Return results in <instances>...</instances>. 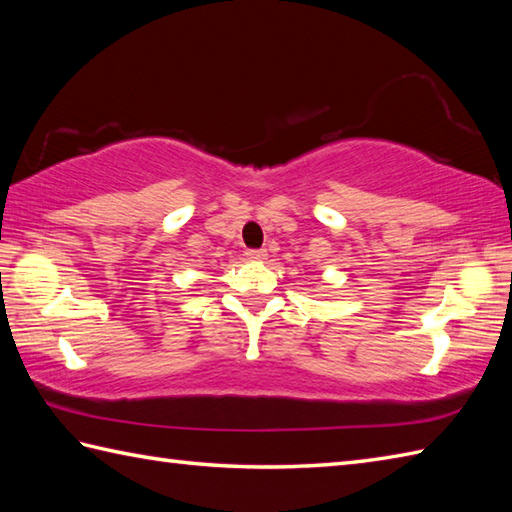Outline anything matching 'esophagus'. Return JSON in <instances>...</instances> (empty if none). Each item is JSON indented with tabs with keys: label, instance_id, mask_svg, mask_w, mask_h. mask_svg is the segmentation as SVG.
I'll return each mask as SVG.
<instances>
[{
	"label": "esophagus",
	"instance_id": "1",
	"mask_svg": "<svg viewBox=\"0 0 512 512\" xmlns=\"http://www.w3.org/2000/svg\"><path fill=\"white\" fill-rule=\"evenodd\" d=\"M246 257L255 259V262H262V259L268 257V253H266V248H250V250H246Z\"/></svg>",
	"mask_w": 512,
	"mask_h": 512
}]
</instances>
